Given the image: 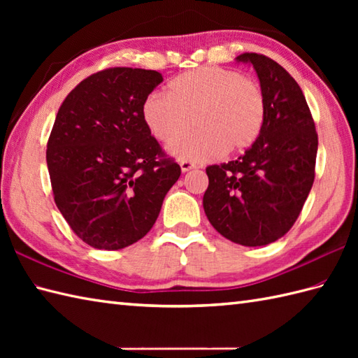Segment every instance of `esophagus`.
Instances as JSON below:
<instances>
[{
  "label": "esophagus",
  "mask_w": 358,
  "mask_h": 358,
  "mask_svg": "<svg viewBox=\"0 0 358 358\" xmlns=\"http://www.w3.org/2000/svg\"><path fill=\"white\" fill-rule=\"evenodd\" d=\"M180 167H181V172H187V171L195 169V164L192 162H187V159H181Z\"/></svg>",
  "instance_id": "1"
}]
</instances>
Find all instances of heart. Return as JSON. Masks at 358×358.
<instances>
[{
    "instance_id": "obj_1",
    "label": "heart",
    "mask_w": 358,
    "mask_h": 358,
    "mask_svg": "<svg viewBox=\"0 0 358 358\" xmlns=\"http://www.w3.org/2000/svg\"><path fill=\"white\" fill-rule=\"evenodd\" d=\"M264 101L260 87L238 72L206 66L178 75L166 94H152L143 104V120L159 143L180 138L192 124L196 131L173 143L169 154L203 162L248 149L262 131Z\"/></svg>"
}]
</instances>
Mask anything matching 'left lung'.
<instances>
[{
	"mask_svg": "<svg viewBox=\"0 0 358 358\" xmlns=\"http://www.w3.org/2000/svg\"><path fill=\"white\" fill-rule=\"evenodd\" d=\"M254 67L264 101L262 131L245 155L209 166L203 208L224 238L264 246L291 229L314 183L318 138L300 86L273 59L243 53Z\"/></svg>",
	"mask_w": 358,
	"mask_h": 358,
	"instance_id": "left-lung-1",
	"label": "left lung"
}]
</instances>
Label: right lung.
<instances>
[{"label": "right lung", "instance_id": "right-lung-1", "mask_svg": "<svg viewBox=\"0 0 358 358\" xmlns=\"http://www.w3.org/2000/svg\"><path fill=\"white\" fill-rule=\"evenodd\" d=\"M162 73L113 67L66 96L48 143L57 208L95 249L118 250L146 235L181 169L164 158L143 120Z\"/></svg>", "mask_w": 358, "mask_h": 358}]
</instances>
